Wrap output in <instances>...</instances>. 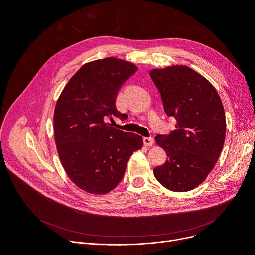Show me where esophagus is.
I'll return each instance as SVG.
<instances>
[{
	"instance_id": "esophagus-1",
	"label": "esophagus",
	"mask_w": 255,
	"mask_h": 255,
	"mask_svg": "<svg viewBox=\"0 0 255 255\" xmlns=\"http://www.w3.org/2000/svg\"><path fill=\"white\" fill-rule=\"evenodd\" d=\"M143 144L145 146H152L154 144V139L152 137H144L143 138Z\"/></svg>"
}]
</instances>
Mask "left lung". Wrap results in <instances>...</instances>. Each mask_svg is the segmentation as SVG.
Instances as JSON below:
<instances>
[{"label": "left lung", "instance_id": "left-lung-1", "mask_svg": "<svg viewBox=\"0 0 255 255\" xmlns=\"http://www.w3.org/2000/svg\"><path fill=\"white\" fill-rule=\"evenodd\" d=\"M164 111L177 120L176 130L155 140L168 159L154 168L166 189L185 192L208 177L222 151L226 121L216 89L207 78L184 65L150 71Z\"/></svg>", "mask_w": 255, "mask_h": 255}]
</instances>
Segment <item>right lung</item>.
<instances>
[{
    "label": "right lung",
    "mask_w": 255,
    "mask_h": 255,
    "mask_svg": "<svg viewBox=\"0 0 255 255\" xmlns=\"http://www.w3.org/2000/svg\"><path fill=\"white\" fill-rule=\"evenodd\" d=\"M137 67L118 58L85 64L66 85L53 114V131L61 163L80 189L105 194L123 179L131 155L142 137L105 123L113 116L125 119L116 107L118 93Z\"/></svg>",
    "instance_id": "add662e5"
}]
</instances>
